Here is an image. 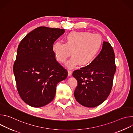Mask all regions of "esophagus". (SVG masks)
<instances>
[{
  "label": "esophagus",
  "instance_id": "obj_1",
  "mask_svg": "<svg viewBox=\"0 0 133 133\" xmlns=\"http://www.w3.org/2000/svg\"><path fill=\"white\" fill-rule=\"evenodd\" d=\"M71 74H72V71H71V70H68V76L69 77V76H70L71 75Z\"/></svg>",
  "mask_w": 133,
  "mask_h": 133
}]
</instances>
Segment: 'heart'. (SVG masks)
<instances>
[{
    "mask_svg": "<svg viewBox=\"0 0 133 133\" xmlns=\"http://www.w3.org/2000/svg\"><path fill=\"white\" fill-rule=\"evenodd\" d=\"M103 45V39L98 34L87 31H72L65 37V44L55 42L52 51L56 59L64 63L68 57L66 66L72 68L80 64L82 67L90 65L96 59Z\"/></svg>",
    "mask_w": 133,
    "mask_h": 133,
    "instance_id": "1",
    "label": "heart"
}]
</instances>
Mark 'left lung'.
<instances>
[{"mask_svg": "<svg viewBox=\"0 0 133 133\" xmlns=\"http://www.w3.org/2000/svg\"><path fill=\"white\" fill-rule=\"evenodd\" d=\"M116 69L113 48L109 43L104 42L94 61L72 73L78 83L74 91L76 100L87 107H95L103 103L111 90Z\"/></svg>", "mask_w": 133, "mask_h": 133, "instance_id": "left-lung-1", "label": "left lung"}]
</instances>
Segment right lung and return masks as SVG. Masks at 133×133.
<instances>
[{"label": "right lung", "mask_w": 133, "mask_h": 133, "mask_svg": "<svg viewBox=\"0 0 133 133\" xmlns=\"http://www.w3.org/2000/svg\"><path fill=\"white\" fill-rule=\"evenodd\" d=\"M65 29L39 27L28 34L19 44L14 74L23 101L41 107L54 98L57 84L65 79L67 71L56 61L52 51L55 41Z\"/></svg>", "instance_id": "obj_1"}]
</instances>
